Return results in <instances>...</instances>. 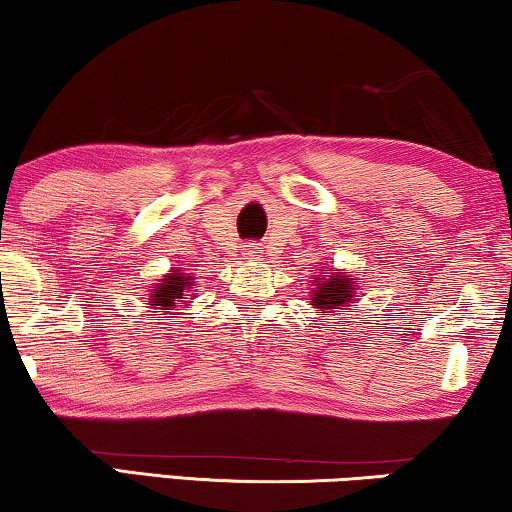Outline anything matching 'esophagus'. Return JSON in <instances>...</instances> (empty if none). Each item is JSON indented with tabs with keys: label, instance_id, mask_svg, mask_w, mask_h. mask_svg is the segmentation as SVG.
Masks as SVG:
<instances>
[{
	"label": "esophagus",
	"instance_id": "1",
	"mask_svg": "<svg viewBox=\"0 0 512 512\" xmlns=\"http://www.w3.org/2000/svg\"><path fill=\"white\" fill-rule=\"evenodd\" d=\"M261 254H263V251H261V247H258V244L249 242V244H244V247H242V256L249 258V261H258Z\"/></svg>",
	"mask_w": 512,
	"mask_h": 512
}]
</instances>
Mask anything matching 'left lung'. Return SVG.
Here are the masks:
<instances>
[{
    "label": "left lung",
    "mask_w": 512,
    "mask_h": 512,
    "mask_svg": "<svg viewBox=\"0 0 512 512\" xmlns=\"http://www.w3.org/2000/svg\"><path fill=\"white\" fill-rule=\"evenodd\" d=\"M356 289L359 284L347 272L335 268L321 270L319 275L312 277L310 305L319 312H345L356 296Z\"/></svg>",
    "instance_id": "1"
}]
</instances>
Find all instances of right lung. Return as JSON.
<instances>
[{"instance_id": "right-lung-1", "label": "right lung", "mask_w": 512, "mask_h": 512, "mask_svg": "<svg viewBox=\"0 0 512 512\" xmlns=\"http://www.w3.org/2000/svg\"><path fill=\"white\" fill-rule=\"evenodd\" d=\"M195 277L184 268H170L163 277L156 279V284L149 289L146 305L156 312L174 310L181 303H193L195 298ZM170 314V312H167Z\"/></svg>"}]
</instances>
